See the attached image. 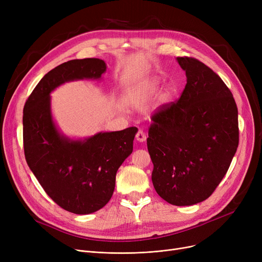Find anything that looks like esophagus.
I'll use <instances>...</instances> for the list:
<instances>
[{
	"instance_id": "esophagus-1",
	"label": "esophagus",
	"mask_w": 262,
	"mask_h": 262,
	"mask_svg": "<svg viewBox=\"0 0 262 262\" xmlns=\"http://www.w3.org/2000/svg\"><path fill=\"white\" fill-rule=\"evenodd\" d=\"M136 139L138 140L139 142H143L146 139V135L143 133V130L139 129L138 132H137V134H136Z\"/></svg>"
}]
</instances>
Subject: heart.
Segmentation results:
<instances>
[{"mask_svg":"<svg viewBox=\"0 0 262 262\" xmlns=\"http://www.w3.org/2000/svg\"><path fill=\"white\" fill-rule=\"evenodd\" d=\"M149 89H150V91H155L157 89V82H153V84L150 85Z\"/></svg>","mask_w":262,"mask_h":262,"instance_id":"1","label":"heart"}]
</instances>
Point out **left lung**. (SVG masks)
<instances>
[{
  "label": "left lung",
  "instance_id": "8db88e82",
  "mask_svg": "<svg viewBox=\"0 0 262 262\" xmlns=\"http://www.w3.org/2000/svg\"><path fill=\"white\" fill-rule=\"evenodd\" d=\"M186 71L181 98L152 116L147 149L158 195L175 206L208 199L239 144L238 108L225 82L193 57H177Z\"/></svg>",
  "mask_w": 262,
  "mask_h": 262
}]
</instances>
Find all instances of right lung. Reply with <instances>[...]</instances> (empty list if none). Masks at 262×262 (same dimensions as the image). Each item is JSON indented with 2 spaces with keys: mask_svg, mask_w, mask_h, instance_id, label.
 <instances>
[{
  "mask_svg": "<svg viewBox=\"0 0 262 262\" xmlns=\"http://www.w3.org/2000/svg\"><path fill=\"white\" fill-rule=\"evenodd\" d=\"M105 70V62L99 58L63 62L41 78L23 110L27 164L46 193L59 207L76 214L92 213L112 199L117 171L132 154L138 128L99 133L85 141L70 140L55 127L50 93L69 80L100 78Z\"/></svg>",
  "mask_w": 262,
  "mask_h": 262,
  "instance_id": "add662e5",
  "label": "right lung"
}]
</instances>
